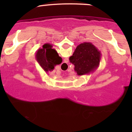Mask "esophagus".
<instances>
[{
    "instance_id": "34e87169",
    "label": "esophagus",
    "mask_w": 132,
    "mask_h": 132,
    "mask_svg": "<svg viewBox=\"0 0 132 132\" xmlns=\"http://www.w3.org/2000/svg\"><path fill=\"white\" fill-rule=\"evenodd\" d=\"M66 66H68L67 64H66V62H64V63L62 64V66H61V67H62V68H66Z\"/></svg>"
}]
</instances>
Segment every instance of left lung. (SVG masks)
I'll return each instance as SVG.
<instances>
[{"label":"left lung","mask_w":132,"mask_h":132,"mask_svg":"<svg viewBox=\"0 0 132 132\" xmlns=\"http://www.w3.org/2000/svg\"><path fill=\"white\" fill-rule=\"evenodd\" d=\"M102 58L100 51L90 42H84L77 46L70 61L75 66L77 75H88L98 68Z\"/></svg>","instance_id":"obj_1"}]
</instances>
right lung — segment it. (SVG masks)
Listing matches in <instances>:
<instances>
[{
    "instance_id": "1",
    "label": "right lung",
    "mask_w": 132,
    "mask_h": 132,
    "mask_svg": "<svg viewBox=\"0 0 132 132\" xmlns=\"http://www.w3.org/2000/svg\"><path fill=\"white\" fill-rule=\"evenodd\" d=\"M35 58L46 73L52 71L54 67L60 64L62 61L56 50L52 48V45L49 43L44 44L42 48L37 50Z\"/></svg>"
}]
</instances>
